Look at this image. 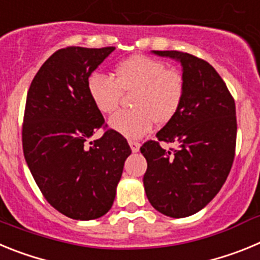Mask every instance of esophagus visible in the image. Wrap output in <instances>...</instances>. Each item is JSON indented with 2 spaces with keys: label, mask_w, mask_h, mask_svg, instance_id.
I'll list each match as a JSON object with an SVG mask.
<instances>
[{
  "label": "esophagus",
  "mask_w": 260,
  "mask_h": 260,
  "mask_svg": "<svg viewBox=\"0 0 260 260\" xmlns=\"http://www.w3.org/2000/svg\"><path fill=\"white\" fill-rule=\"evenodd\" d=\"M128 144H130V148H132L133 152H138V151H139V147H141V144H139V142L128 141Z\"/></svg>",
  "instance_id": "obj_1"
}]
</instances>
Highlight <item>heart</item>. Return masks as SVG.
I'll use <instances>...</instances> for the list:
<instances>
[{
    "label": "heart",
    "instance_id": "1",
    "mask_svg": "<svg viewBox=\"0 0 260 260\" xmlns=\"http://www.w3.org/2000/svg\"><path fill=\"white\" fill-rule=\"evenodd\" d=\"M114 74L113 79L92 73L87 79V91L102 113L114 112L123 92H134L130 100L134 109L119 110L109 119L110 127L123 137H144L153 122H169L180 110L185 98V78L160 59L134 56L118 63Z\"/></svg>",
    "mask_w": 260,
    "mask_h": 260
}]
</instances>
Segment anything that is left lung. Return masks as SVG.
Instances as JSON below:
<instances>
[{"mask_svg":"<svg viewBox=\"0 0 260 260\" xmlns=\"http://www.w3.org/2000/svg\"><path fill=\"white\" fill-rule=\"evenodd\" d=\"M182 65L185 98L176 116L147 141L143 177L147 198L158 212L187 217L206 207L226 181L236 153V104L217 71L204 59L177 50H153ZM160 141L176 143L164 150Z\"/></svg>","mask_w":260,"mask_h":260,"instance_id":"8db88e82","label":"left lung"}]
</instances>
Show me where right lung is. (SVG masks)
<instances>
[{
    "label": "right lung",
    "mask_w": 260,
    "mask_h": 260,
    "mask_svg": "<svg viewBox=\"0 0 260 260\" xmlns=\"http://www.w3.org/2000/svg\"><path fill=\"white\" fill-rule=\"evenodd\" d=\"M114 47H68L43 63L27 92L22 127L23 153L48 203L75 220L102 217L113 204L127 141L107 128L87 91V79Z\"/></svg>",
    "instance_id": "add662e5"
}]
</instances>
